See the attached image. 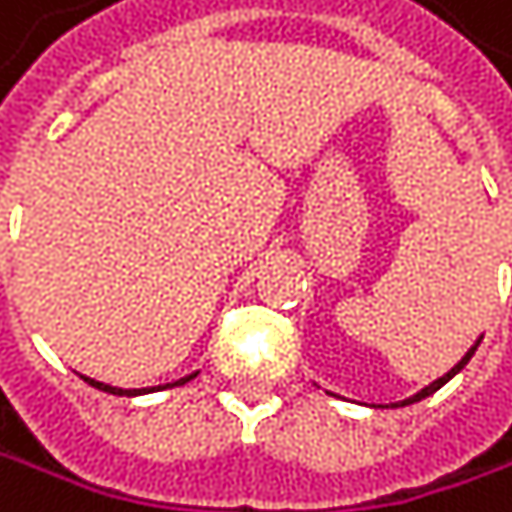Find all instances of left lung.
<instances>
[{
	"instance_id": "obj_1",
	"label": "left lung",
	"mask_w": 512,
	"mask_h": 512,
	"mask_svg": "<svg viewBox=\"0 0 512 512\" xmlns=\"http://www.w3.org/2000/svg\"><path fill=\"white\" fill-rule=\"evenodd\" d=\"M471 356H474V350H471V353H468V356H465V359H462V362H459V365H456L453 371H446V374H443L440 380H434L431 386H425V389H422V392H416L413 398H407V401H401V407H404V404H413V401H422V398H428L431 392H437V389H440V386H443L446 380H453V377H456V374H459V371H462V368L468 365V359H471ZM395 407H398V404H395Z\"/></svg>"
}]
</instances>
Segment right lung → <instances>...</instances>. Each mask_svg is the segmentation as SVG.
Returning a JSON list of instances; mask_svg holds the SVG:
<instances>
[{
  "label": "right lung",
  "instance_id": "1",
  "mask_svg": "<svg viewBox=\"0 0 512 512\" xmlns=\"http://www.w3.org/2000/svg\"><path fill=\"white\" fill-rule=\"evenodd\" d=\"M90 386H96V389H102V392H111V395H138L135 389H117V386H108V383H96V380H90V377H84ZM186 380H193V377H183V380H177V383H168V386H180V383H186Z\"/></svg>",
  "mask_w": 512,
  "mask_h": 512
}]
</instances>
